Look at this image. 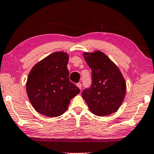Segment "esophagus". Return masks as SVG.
<instances>
[{"label":"esophagus","mask_w":154,"mask_h":154,"mask_svg":"<svg viewBox=\"0 0 154 154\" xmlns=\"http://www.w3.org/2000/svg\"><path fill=\"white\" fill-rule=\"evenodd\" d=\"M77 87L78 88H79L80 90H81L82 89V84L81 83H78L77 84Z\"/></svg>","instance_id":"1"}]
</instances>
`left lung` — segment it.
<instances>
[{
    "mask_svg": "<svg viewBox=\"0 0 154 154\" xmlns=\"http://www.w3.org/2000/svg\"><path fill=\"white\" fill-rule=\"evenodd\" d=\"M92 70L90 88L82 92V97L90 111L98 116H106L118 111L126 95L125 80L121 72L101 51L84 54Z\"/></svg>",
    "mask_w": 154,
    "mask_h": 154,
    "instance_id": "obj_1",
    "label": "left lung"
}]
</instances>
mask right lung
Masks as SVG:
<instances>
[{
	"instance_id": "right-lung-1",
	"label": "right lung",
	"mask_w": 154,
	"mask_h": 154,
	"mask_svg": "<svg viewBox=\"0 0 154 154\" xmlns=\"http://www.w3.org/2000/svg\"><path fill=\"white\" fill-rule=\"evenodd\" d=\"M68 62L67 53L56 52L32 68L26 91L38 113L50 118L61 116L68 109L70 100L79 93V88L69 80Z\"/></svg>"
}]
</instances>
